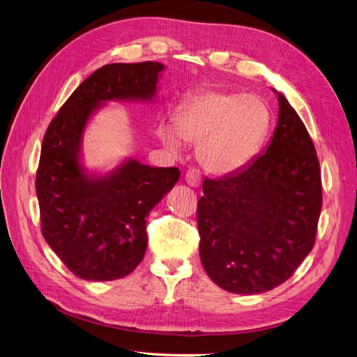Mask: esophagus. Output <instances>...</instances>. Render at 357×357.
Here are the masks:
<instances>
[{
	"label": "esophagus",
	"mask_w": 357,
	"mask_h": 357,
	"mask_svg": "<svg viewBox=\"0 0 357 357\" xmlns=\"http://www.w3.org/2000/svg\"><path fill=\"white\" fill-rule=\"evenodd\" d=\"M185 180H186V183H188L189 186H192V188H198V186L201 185V181H202L201 172H199L198 169H189V171L186 172Z\"/></svg>",
	"instance_id": "1"
}]
</instances>
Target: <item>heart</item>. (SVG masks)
<instances>
[{
  "label": "heart",
  "mask_w": 357,
  "mask_h": 357,
  "mask_svg": "<svg viewBox=\"0 0 357 357\" xmlns=\"http://www.w3.org/2000/svg\"><path fill=\"white\" fill-rule=\"evenodd\" d=\"M271 128V112L257 95L232 91H204L183 101L174 126L160 125L158 135L171 152L183 143L197 144L205 171L231 176L245 168L261 152Z\"/></svg>",
  "instance_id": "b5f03b06"
}]
</instances>
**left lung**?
Listing matches in <instances>:
<instances>
[{
	"label": "left lung",
	"mask_w": 357,
	"mask_h": 357,
	"mask_svg": "<svg viewBox=\"0 0 357 357\" xmlns=\"http://www.w3.org/2000/svg\"><path fill=\"white\" fill-rule=\"evenodd\" d=\"M264 152L241 171L205 178L198 202L199 256L226 291L257 295L284 283L314 245L320 167L304 122L284 95Z\"/></svg>",
	"instance_id": "8db88e82"
}]
</instances>
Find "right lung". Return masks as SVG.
Wrapping results in <instances>:
<instances>
[{
	"instance_id": "right-lung-1",
	"label": "right lung",
	"mask_w": 357,
	"mask_h": 357,
	"mask_svg": "<svg viewBox=\"0 0 357 357\" xmlns=\"http://www.w3.org/2000/svg\"><path fill=\"white\" fill-rule=\"evenodd\" d=\"M165 66L109 63L91 74L49 125L37 171L43 236L73 274L112 282L131 274L147 248L146 218L180 178L176 167L126 156L110 171L83 162V139L107 102H153Z\"/></svg>"
}]
</instances>
